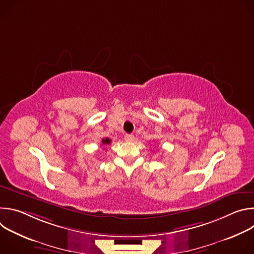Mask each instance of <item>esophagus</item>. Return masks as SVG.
<instances>
[{"mask_svg": "<svg viewBox=\"0 0 254 254\" xmlns=\"http://www.w3.org/2000/svg\"><path fill=\"white\" fill-rule=\"evenodd\" d=\"M125 139L127 140V141H133V139H134V135L133 134H126L125 135Z\"/></svg>", "mask_w": 254, "mask_h": 254, "instance_id": "obj_1", "label": "esophagus"}]
</instances>
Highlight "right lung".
I'll list each match as a JSON object with an SVG mask.
<instances>
[{
  "instance_id": "1",
  "label": "right lung",
  "mask_w": 254,
  "mask_h": 254,
  "mask_svg": "<svg viewBox=\"0 0 254 254\" xmlns=\"http://www.w3.org/2000/svg\"><path fill=\"white\" fill-rule=\"evenodd\" d=\"M111 141L112 140L110 138H107V137L106 138H102V144H103V146H105V147L108 146V144L111 143Z\"/></svg>"
}]
</instances>
